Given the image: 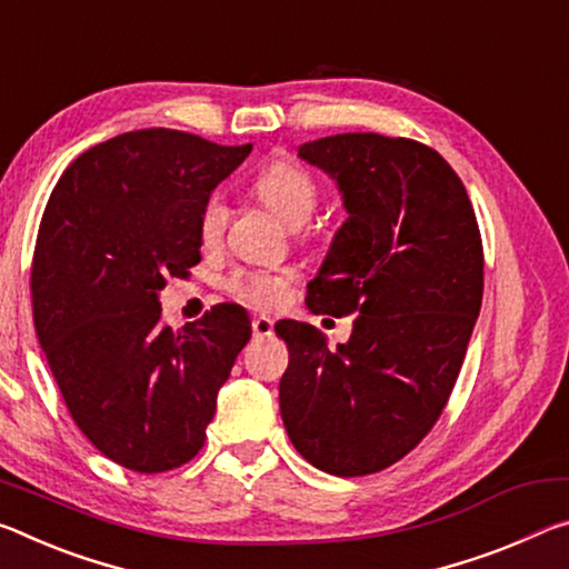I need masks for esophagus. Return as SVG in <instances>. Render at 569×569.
<instances>
[{"label": "esophagus", "mask_w": 569, "mask_h": 569, "mask_svg": "<svg viewBox=\"0 0 569 569\" xmlns=\"http://www.w3.org/2000/svg\"><path fill=\"white\" fill-rule=\"evenodd\" d=\"M252 333H256V337H270V333H273V321L270 319H266V317H252Z\"/></svg>", "instance_id": "1"}]
</instances>
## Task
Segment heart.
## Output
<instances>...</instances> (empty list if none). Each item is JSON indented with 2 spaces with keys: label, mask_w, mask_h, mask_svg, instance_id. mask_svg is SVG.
Returning <instances> with one entry per match:
<instances>
[{
  "label": "heart",
  "mask_w": 569,
  "mask_h": 569,
  "mask_svg": "<svg viewBox=\"0 0 569 569\" xmlns=\"http://www.w3.org/2000/svg\"><path fill=\"white\" fill-rule=\"evenodd\" d=\"M256 194L263 200L276 214L299 228L317 212L321 200L319 179L311 169L299 161L278 159L273 164L260 171L256 179ZM224 224H228V204L222 197H210L200 212V238L204 246H214L222 238ZM296 278L291 268L281 270H236L228 276V291L238 301L256 306V309H276L288 296V286Z\"/></svg>",
  "instance_id": "1"
}]
</instances>
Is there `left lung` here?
<instances>
[{"label": "left lung", "instance_id": "8db88e82", "mask_svg": "<svg viewBox=\"0 0 569 569\" xmlns=\"http://www.w3.org/2000/svg\"><path fill=\"white\" fill-rule=\"evenodd\" d=\"M299 157L337 179L349 212L306 306L357 319L337 351L311 323H276L283 426L321 471L377 473L428 436L453 392L481 309V230L461 177L426 143L337 133Z\"/></svg>", "mask_w": 569, "mask_h": 569}]
</instances>
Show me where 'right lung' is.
Listing matches in <instances>:
<instances>
[{
	"label": "right lung",
	"mask_w": 569,
	"mask_h": 569,
	"mask_svg": "<svg viewBox=\"0 0 569 569\" xmlns=\"http://www.w3.org/2000/svg\"><path fill=\"white\" fill-rule=\"evenodd\" d=\"M250 149L129 131L83 151L44 204L30 270L34 331L70 418L129 471H171L200 453L250 339L236 303L174 331L157 296L202 260V207Z\"/></svg>",
	"instance_id": "obj_1"
}]
</instances>
